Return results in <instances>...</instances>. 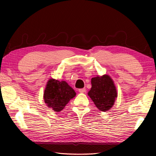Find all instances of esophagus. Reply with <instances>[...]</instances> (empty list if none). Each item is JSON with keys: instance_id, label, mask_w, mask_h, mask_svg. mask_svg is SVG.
<instances>
[{"instance_id": "esophagus-1", "label": "esophagus", "mask_w": 156, "mask_h": 156, "mask_svg": "<svg viewBox=\"0 0 156 156\" xmlns=\"http://www.w3.org/2000/svg\"><path fill=\"white\" fill-rule=\"evenodd\" d=\"M78 91H79V92H80V93H84V92H86V89L85 88H80V89H79L78 90Z\"/></svg>"}]
</instances>
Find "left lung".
<instances>
[{
  "label": "left lung",
  "mask_w": 156,
  "mask_h": 156,
  "mask_svg": "<svg viewBox=\"0 0 156 156\" xmlns=\"http://www.w3.org/2000/svg\"><path fill=\"white\" fill-rule=\"evenodd\" d=\"M92 88L88 96L96 107L101 111H107L113 106L117 92L112 78L108 75L97 76L91 79Z\"/></svg>",
  "instance_id": "1"
}]
</instances>
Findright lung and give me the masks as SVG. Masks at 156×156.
<instances>
[{
  "mask_svg": "<svg viewBox=\"0 0 156 156\" xmlns=\"http://www.w3.org/2000/svg\"><path fill=\"white\" fill-rule=\"evenodd\" d=\"M76 96V92L66 81L49 79L45 88L44 99L45 104L55 112L64 109L68 102Z\"/></svg>",
  "mask_w": 156,
  "mask_h": 156,
  "instance_id": "obj_1",
  "label": "right lung"
}]
</instances>
